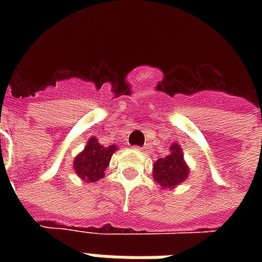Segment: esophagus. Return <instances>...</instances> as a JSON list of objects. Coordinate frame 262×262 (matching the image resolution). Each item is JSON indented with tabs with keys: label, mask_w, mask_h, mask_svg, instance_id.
Segmentation results:
<instances>
[{
	"label": "esophagus",
	"mask_w": 262,
	"mask_h": 262,
	"mask_svg": "<svg viewBox=\"0 0 262 262\" xmlns=\"http://www.w3.org/2000/svg\"><path fill=\"white\" fill-rule=\"evenodd\" d=\"M136 149H139V151H141V149H143V148H140V147H135Z\"/></svg>",
	"instance_id": "1"
}]
</instances>
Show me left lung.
Segmentation results:
<instances>
[{"label": "left lung", "mask_w": 262, "mask_h": 262, "mask_svg": "<svg viewBox=\"0 0 262 262\" xmlns=\"http://www.w3.org/2000/svg\"><path fill=\"white\" fill-rule=\"evenodd\" d=\"M189 174V168L183 160L182 149L178 144H172L170 154L154 163V178L162 187H174L183 182Z\"/></svg>", "instance_id": "left-lung-1"}]
</instances>
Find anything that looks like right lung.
<instances>
[{"mask_svg":"<svg viewBox=\"0 0 262 262\" xmlns=\"http://www.w3.org/2000/svg\"><path fill=\"white\" fill-rule=\"evenodd\" d=\"M115 149V145L103 147L95 137H91L85 149L75 159L73 167L76 174H79L80 178L88 182L99 181L104 175L107 166L110 163L111 155L114 154Z\"/></svg>","mask_w":262,"mask_h":262,"instance_id":"right-lung-1","label":"right lung"}]
</instances>
